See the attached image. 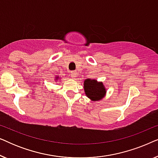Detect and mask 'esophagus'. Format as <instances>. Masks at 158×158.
I'll return each instance as SVG.
<instances>
[{
  "label": "esophagus",
  "mask_w": 158,
  "mask_h": 158,
  "mask_svg": "<svg viewBox=\"0 0 158 158\" xmlns=\"http://www.w3.org/2000/svg\"><path fill=\"white\" fill-rule=\"evenodd\" d=\"M76 75H77L76 71H72V72H71V76H72L73 78H75V77H76Z\"/></svg>",
  "instance_id": "esophagus-1"
}]
</instances>
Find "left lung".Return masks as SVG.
<instances>
[{
    "instance_id": "left-lung-1",
    "label": "left lung",
    "mask_w": 158,
    "mask_h": 158,
    "mask_svg": "<svg viewBox=\"0 0 158 158\" xmlns=\"http://www.w3.org/2000/svg\"><path fill=\"white\" fill-rule=\"evenodd\" d=\"M84 89L86 96L92 101H98L104 96L106 90L102 83L95 80L88 79L84 82Z\"/></svg>"
}]
</instances>
